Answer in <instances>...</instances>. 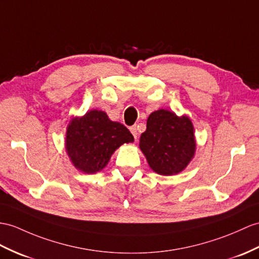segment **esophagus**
Masks as SVG:
<instances>
[{
    "mask_svg": "<svg viewBox=\"0 0 259 259\" xmlns=\"http://www.w3.org/2000/svg\"><path fill=\"white\" fill-rule=\"evenodd\" d=\"M130 131H131V133L133 134V136L135 137V140H136L137 136H138V132H137V127H136V125H135V126H132V127L130 128Z\"/></svg>",
    "mask_w": 259,
    "mask_h": 259,
    "instance_id": "34e87169",
    "label": "esophagus"
}]
</instances>
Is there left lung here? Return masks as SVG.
<instances>
[{
  "label": "left lung",
  "mask_w": 259,
  "mask_h": 259,
  "mask_svg": "<svg viewBox=\"0 0 259 259\" xmlns=\"http://www.w3.org/2000/svg\"><path fill=\"white\" fill-rule=\"evenodd\" d=\"M140 148L149 167L162 176L181 172L195 151L194 128L188 116H177L168 110L151 113L147 128L141 135Z\"/></svg>",
  "instance_id": "8db88e82"
}]
</instances>
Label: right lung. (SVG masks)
Returning a JSON list of instances; mask_svg holds the SVG:
<instances>
[{
    "mask_svg": "<svg viewBox=\"0 0 259 259\" xmlns=\"http://www.w3.org/2000/svg\"><path fill=\"white\" fill-rule=\"evenodd\" d=\"M132 142L134 137L123 124L111 121L103 111L91 110L69 123L66 150L75 168L96 174L108 165L121 145Z\"/></svg>",
    "mask_w": 259,
    "mask_h": 259,
    "instance_id": "1",
    "label": "right lung"
}]
</instances>
